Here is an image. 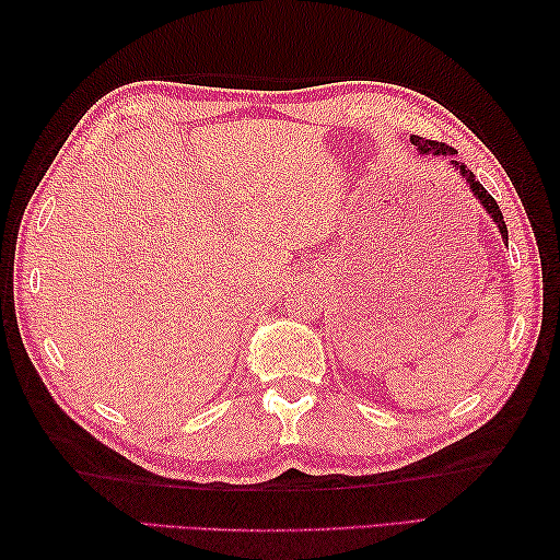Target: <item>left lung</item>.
<instances>
[{
	"label": "left lung",
	"instance_id": "8db88e82",
	"mask_svg": "<svg viewBox=\"0 0 560 560\" xmlns=\"http://www.w3.org/2000/svg\"><path fill=\"white\" fill-rule=\"evenodd\" d=\"M411 144L419 147V151L423 153V156H443V159H450L452 153H455V149L443 144V141H431V139H423V137H411ZM450 163H452V168H457L459 175L464 177V180H467L469 192L481 201V207H483L486 213H489V217L495 221L498 231H501L503 241L508 243V225H505V221H503V213H501V207H498V201H495L489 192H486V187L477 180V177H474L471 171L464 168V165H459L457 161H450Z\"/></svg>",
	"mask_w": 560,
	"mask_h": 560
}]
</instances>
